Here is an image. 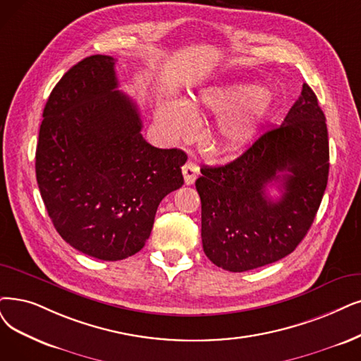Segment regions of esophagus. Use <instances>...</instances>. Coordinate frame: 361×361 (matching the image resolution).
<instances>
[{"instance_id":"esophagus-1","label":"esophagus","mask_w":361,"mask_h":361,"mask_svg":"<svg viewBox=\"0 0 361 361\" xmlns=\"http://www.w3.org/2000/svg\"><path fill=\"white\" fill-rule=\"evenodd\" d=\"M182 173H183V179L186 185H192L195 182V179L198 178V166L194 160H190L182 167Z\"/></svg>"}]
</instances>
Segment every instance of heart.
<instances>
[{
  "mask_svg": "<svg viewBox=\"0 0 361 361\" xmlns=\"http://www.w3.org/2000/svg\"><path fill=\"white\" fill-rule=\"evenodd\" d=\"M269 100L271 94L264 87L250 84L214 85L200 90L188 104L180 99L163 100L158 105L157 118L169 136L178 139L192 133L194 109L224 112L218 121V130L226 149H234L250 136Z\"/></svg>",
  "mask_w": 361,
  "mask_h": 361,
  "instance_id": "obj_1",
  "label": "heart"
}]
</instances>
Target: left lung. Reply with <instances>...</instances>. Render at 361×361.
I'll return each mask as SVG.
<instances>
[{
  "instance_id": "1",
  "label": "left lung",
  "mask_w": 361,
  "mask_h": 361,
  "mask_svg": "<svg viewBox=\"0 0 361 361\" xmlns=\"http://www.w3.org/2000/svg\"><path fill=\"white\" fill-rule=\"evenodd\" d=\"M326 117L308 84L281 126L268 128L234 161L203 167L201 240L219 268L243 272L292 253L311 228L327 185ZM277 181L272 200L266 185Z\"/></svg>"
}]
</instances>
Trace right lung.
Masks as SVG:
<instances>
[{"label": "right lung", "mask_w": 361, "mask_h": 361, "mask_svg": "<svg viewBox=\"0 0 361 361\" xmlns=\"http://www.w3.org/2000/svg\"><path fill=\"white\" fill-rule=\"evenodd\" d=\"M115 61L89 56L54 85L42 112L35 173L50 219L100 261L137 253L161 200L183 185L180 149L143 139L133 100L117 90Z\"/></svg>", "instance_id": "add662e5"}]
</instances>
